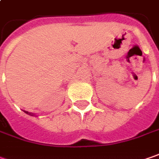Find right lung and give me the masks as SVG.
<instances>
[{"label":"right lung","instance_id":"right-lung-1","mask_svg":"<svg viewBox=\"0 0 159 159\" xmlns=\"http://www.w3.org/2000/svg\"><path fill=\"white\" fill-rule=\"evenodd\" d=\"M24 112H25V113H26V114H28V115H32V116H33V115H34V114H33V113H28V111H24Z\"/></svg>","mask_w":159,"mask_h":159}]
</instances>
